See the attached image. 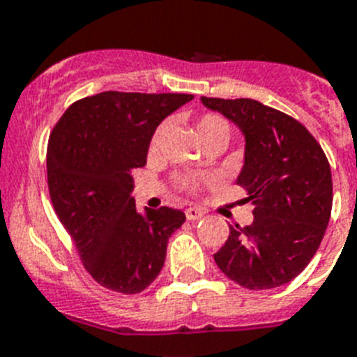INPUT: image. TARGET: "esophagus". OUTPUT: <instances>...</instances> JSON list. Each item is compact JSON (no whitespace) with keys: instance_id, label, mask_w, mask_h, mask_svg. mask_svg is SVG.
I'll return each instance as SVG.
<instances>
[{"instance_id":"obj_1","label":"esophagus","mask_w":357,"mask_h":357,"mask_svg":"<svg viewBox=\"0 0 357 357\" xmlns=\"http://www.w3.org/2000/svg\"><path fill=\"white\" fill-rule=\"evenodd\" d=\"M185 215H186V220H190V222H195V220H201L202 216H204V213L197 208H188L185 211Z\"/></svg>"}]
</instances>
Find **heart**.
<instances>
[{
	"mask_svg": "<svg viewBox=\"0 0 357 357\" xmlns=\"http://www.w3.org/2000/svg\"><path fill=\"white\" fill-rule=\"evenodd\" d=\"M197 135L199 141H206V139H224V141H229V135H231V123H229L227 118H224L222 114H215V112H209V114L201 116L197 119ZM163 125L156 128V132L153 133L151 141H149V151L155 153L158 149L160 137H162ZM208 176H202V178H183L179 179V186L185 190H195L197 186L208 183Z\"/></svg>",
	"mask_w": 357,
	"mask_h": 357,
	"instance_id": "1",
	"label": "heart"
}]
</instances>
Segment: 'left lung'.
Returning <instances> with one entry per match:
<instances>
[{
	"label": "left lung",
	"instance_id": "1",
	"mask_svg": "<svg viewBox=\"0 0 357 357\" xmlns=\"http://www.w3.org/2000/svg\"><path fill=\"white\" fill-rule=\"evenodd\" d=\"M201 102L245 133V165L238 185L248 192L254 222L229 225L215 254L225 276L250 291L289 284L308 266L328 229L331 167L321 144L298 119L252 98Z\"/></svg>",
	"mask_w": 357,
	"mask_h": 357
}]
</instances>
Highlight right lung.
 <instances>
[{"mask_svg":"<svg viewBox=\"0 0 357 357\" xmlns=\"http://www.w3.org/2000/svg\"><path fill=\"white\" fill-rule=\"evenodd\" d=\"M194 98L186 93L103 91L73 102L47 144V185L59 222L96 284L142 292L185 222L172 208L135 209L132 172L146 165L156 126Z\"/></svg>","mask_w":357,"mask_h":357,"instance_id":"1","label":"right lung"}]
</instances>
